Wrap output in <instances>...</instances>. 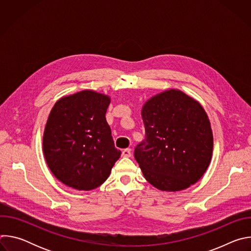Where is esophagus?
Masks as SVG:
<instances>
[{
	"mask_svg": "<svg viewBox=\"0 0 251 251\" xmlns=\"http://www.w3.org/2000/svg\"><path fill=\"white\" fill-rule=\"evenodd\" d=\"M131 155H132L131 149H125L122 151V157H124V158H129V157H131Z\"/></svg>",
	"mask_w": 251,
	"mask_h": 251,
	"instance_id": "34e87169",
	"label": "esophagus"
}]
</instances>
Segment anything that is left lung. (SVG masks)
<instances>
[{"label":"left lung","mask_w":251,"mask_h":251,"mask_svg":"<svg viewBox=\"0 0 251 251\" xmlns=\"http://www.w3.org/2000/svg\"><path fill=\"white\" fill-rule=\"evenodd\" d=\"M146 139L134 156L146 180L164 192L196 184L209 166L213 136L202 106L178 89H168L142 107Z\"/></svg>","instance_id":"obj_1"}]
</instances>
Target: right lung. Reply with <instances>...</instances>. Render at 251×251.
<instances>
[{
    "label": "right lung",
    "instance_id": "1",
    "mask_svg": "<svg viewBox=\"0 0 251 251\" xmlns=\"http://www.w3.org/2000/svg\"><path fill=\"white\" fill-rule=\"evenodd\" d=\"M110 100L87 89L63 96L53 105L43 150L50 170L63 185L93 190L107 180L120 158L105 118Z\"/></svg>",
    "mask_w": 251,
    "mask_h": 251
}]
</instances>
